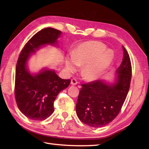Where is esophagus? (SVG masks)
Instances as JSON below:
<instances>
[{
    "label": "esophagus",
    "mask_w": 149,
    "mask_h": 149,
    "mask_svg": "<svg viewBox=\"0 0 149 149\" xmlns=\"http://www.w3.org/2000/svg\"><path fill=\"white\" fill-rule=\"evenodd\" d=\"M77 84V81L75 79H71V84L72 85H76Z\"/></svg>",
    "instance_id": "34e87169"
}]
</instances>
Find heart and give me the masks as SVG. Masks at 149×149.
<instances>
[{"label": "heart", "instance_id": "b5f03b06", "mask_svg": "<svg viewBox=\"0 0 149 149\" xmlns=\"http://www.w3.org/2000/svg\"><path fill=\"white\" fill-rule=\"evenodd\" d=\"M114 59V52L106 49L104 43L91 41L81 44L75 49L74 56L66 59V67L69 72L76 70L79 65H84L83 77L93 81L100 77L109 67Z\"/></svg>", "mask_w": 149, "mask_h": 149}]
</instances>
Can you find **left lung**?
<instances>
[{
  "label": "left lung",
  "instance_id": "obj_1",
  "mask_svg": "<svg viewBox=\"0 0 149 149\" xmlns=\"http://www.w3.org/2000/svg\"><path fill=\"white\" fill-rule=\"evenodd\" d=\"M123 57L116 70L115 83L97 80L82 84L76 104V113L82 122L93 127H103L118 115L130 88L132 66L123 47Z\"/></svg>",
  "mask_w": 149,
  "mask_h": 149
}]
</instances>
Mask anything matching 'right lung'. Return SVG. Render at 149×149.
I'll return each mask as SVG.
<instances>
[{
  "label": "right lung",
  "mask_w": 149,
  "mask_h": 149,
  "mask_svg": "<svg viewBox=\"0 0 149 149\" xmlns=\"http://www.w3.org/2000/svg\"><path fill=\"white\" fill-rule=\"evenodd\" d=\"M61 32L51 27L40 31L25 45L18 57L15 73V95L18 109L28 118L44 120L53 113L54 102L70 79H63L54 70L43 69L31 74L27 63L36 50L46 45H58Z\"/></svg>",
  "instance_id": "1"
}]
</instances>
